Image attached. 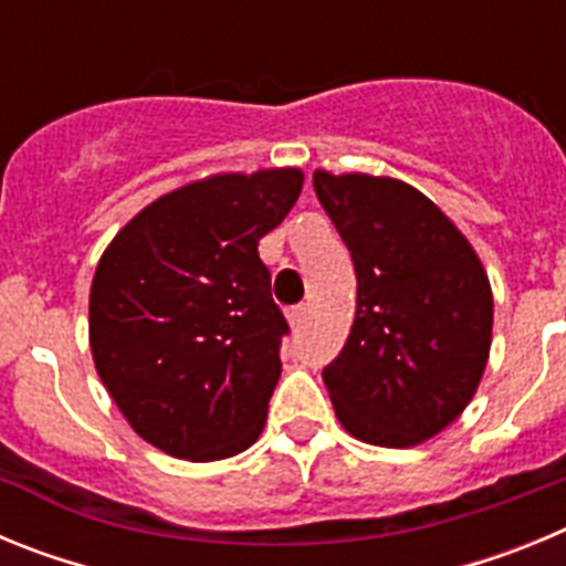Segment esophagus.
<instances>
[{"instance_id":"34e87169","label":"esophagus","mask_w":566,"mask_h":566,"mask_svg":"<svg viewBox=\"0 0 566 566\" xmlns=\"http://www.w3.org/2000/svg\"><path fill=\"white\" fill-rule=\"evenodd\" d=\"M306 314H308V306H303V303H300V306L289 308V323H292L294 328H300L303 323H306Z\"/></svg>"}]
</instances>
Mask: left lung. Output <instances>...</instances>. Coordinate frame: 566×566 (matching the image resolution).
I'll use <instances>...</instances> for the list:
<instances>
[{
  "mask_svg": "<svg viewBox=\"0 0 566 566\" xmlns=\"http://www.w3.org/2000/svg\"><path fill=\"white\" fill-rule=\"evenodd\" d=\"M314 192L357 272L352 334L323 382L345 431L411 448L476 394L493 328L490 283L464 234L419 189L314 172Z\"/></svg>",
  "mask_w": 566,
  "mask_h": 566,
  "instance_id": "obj_1",
  "label": "left lung"
}]
</instances>
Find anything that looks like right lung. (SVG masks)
<instances>
[{
  "instance_id": "1",
  "label": "right lung",
  "mask_w": 566,
  "mask_h": 566,
  "mask_svg": "<svg viewBox=\"0 0 566 566\" xmlns=\"http://www.w3.org/2000/svg\"><path fill=\"white\" fill-rule=\"evenodd\" d=\"M300 189L297 169L214 175L149 203L102 254L96 371L133 431L169 457H234L266 424L289 323L258 243Z\"/></svg>"
}]
</instances>
